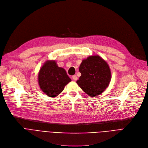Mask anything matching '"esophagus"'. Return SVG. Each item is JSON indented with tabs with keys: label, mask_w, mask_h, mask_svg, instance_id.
Masks as SVG:
<instances>
[{
	"label": "esophagus",
	"mask_w": 148,
	"mask_h": 148,
	"mask_svg": "<svg viewBox=\"0 0 148 148\" xmlns=\"http://www.w3.org/2000/svg\"><path fill=\"white\" fill-rule=\"evenodd\" d=\"M73 80H74V81H76L77 80V75H73Z\"/></svg>",
	"instance_id": "obj_1"
}]
</instances>
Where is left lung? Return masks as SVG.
<instances>
[{"mask_svg": "<svg viewBox=\"0 0 148 148\" xmlns=\"http://www.w3.org/2000/svg\"><path fill=\"white\" fill-rule=\"evenodd\" d=\"M82 74L77 83L90 97L100 95L109 85L111 72L107 62L99 56L83 60L79 67Z\"/></svg>", "mask_w": 148, "mask_h": 148, "instance_id": "obj_1", "label": "left lung"}]
</instances>
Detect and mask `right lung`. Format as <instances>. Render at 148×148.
Wrapping results in <instances>:
<instances>
[{
    "instance_id": "1",
    "label": "right lung",
    "mask_w": 148,
    "mask_h": 148,
    "mask_svg": "<svg viewBox=\"0 0 148 148\" xmlns=\"http://www.w3.org/2000/svg\"><path fill=\"white\" fill-rule=\"evenodd\" d=\"M71 81L65 70L59 67L55 60L45 62L38 74V83L41 90L50 97H55Z\"/></svg>"
}]
</instances>
